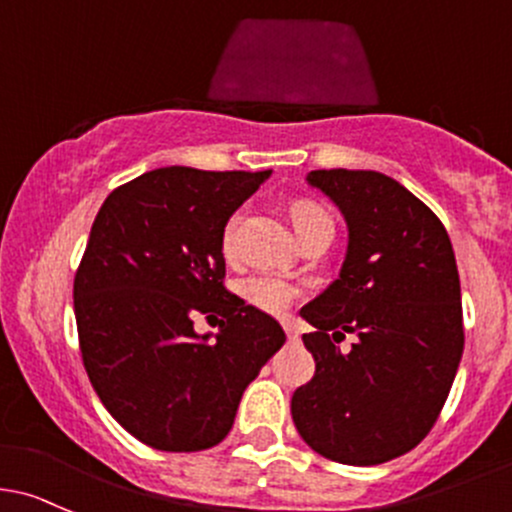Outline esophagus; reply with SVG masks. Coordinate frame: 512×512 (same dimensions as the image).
<instances>
[{"label": "esophagus", "mask_w": 512, "mask_h": 512, "mask_svg": "<svg viewBox=\"0 0 512 512\" xmlns=\"http://www.w3.org/2000/svg\"><path fill=\"white\" fill-rule=\"evenodd\" d=\"M282 328H284V333H287V338H299V328H297V324H294V321H282Z\"/></svg>", "instance_id": "esophagus-1"}]
</instances>
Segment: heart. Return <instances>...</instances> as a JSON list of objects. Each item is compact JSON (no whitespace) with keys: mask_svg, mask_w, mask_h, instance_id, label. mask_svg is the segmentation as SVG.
Wrapping results in <instances>:
<instances>
[{"mask_svg":"<svg viewBox=\"0 0 512 512\" xmlns=\"http://www.w3.org/2000/svg\"><path fill=\"white\" fill-rule=\"evenodd\" d=\"M328 213L321 206L311 201H297L292 206V225L297 230L299 238H304L306 233H311L314 228H319L321 223H328ZM235 223H238V215L228 220L223 233V245L228 250L230 238H233ZM242 299L247 301L255 309L265 311V314H284V311L292 306V301L299 297V287L294 282L284 277H274V274H252L245 282L240 284Z\"/></svg>","mask_w":512,"mask_h":512,"instance_id":"1","label":"heart"}]
</instances>
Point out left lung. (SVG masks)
I'll return each mask as SVG.
<instances>
[{
	"mask_svg": "<svg viewBox=\"0 0 512 512\" xmlns=\"http://www.w3.org/2000/svg\"><path fill=\"white\" fill-rule=\"evenodd\" d=\"M346 215L341 277L301 309L314 378L294 390L301 439L326 459L375 466L407 454L439 419L464 353V311L446 228L414 193L378 171L319 169ZM359 343L341 354L337 343Z\"/></svg>",
	"mask_w": 512,
	"mask_h": 512,
	"instance_id": "left-lung-1",
	"label": "left lung"
}]
</instances>
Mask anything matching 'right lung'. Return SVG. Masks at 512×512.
Returning <instances> with one entry per match:
<instances>
[{"mask_svg": "<svg viewBox=\"0 0 512 512\" xmlns=\"http://www.w3.org/2000/svg\"><path fill=\"white\" fill-rule=\"evenodd\" d=\"M270 171L154 169L95 215L73 282L85 373L105 410L159 451H203L282 348L272 316L225 289V223ZM219 321L213 342L192 319Z\"/></svg>", "mask_w": 512, "mask_h": 512, "instance_id": "obj_1", "label": "right lung"}]
</instances>
